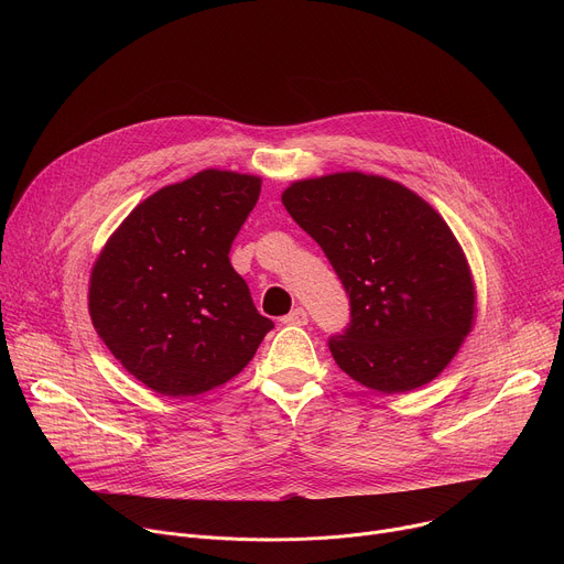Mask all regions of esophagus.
<instances>
[{
    "instance_id": "34e87169",
    "label": "esophagus",
    "mask_w": 564,
    "mask_h": 564,
    "mask_svg": "<svg viewBox=\"0 0 564 564\" xmlns=\"http://www.w3.org/2000/svg\"><path fill=\"white\" fill-rule=\"evenodd\" d=\"M281 322H283V324H300V327H302V324L308 322V313H306L302 306H297V308H292Z\"/></svg>"
}]
</instances>
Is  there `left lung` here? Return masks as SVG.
<instances>
[{"label": "left lung", "instance_id": "left-lung-1", "mask_svg": "<svg viewBox=\"0 0 564 564\" xmlns=\"http://www.w3.org/2000/svg\"><path fill=\"white\" fill-rule=\"evenodd\" d=\"M281 200L349 294L347 329L329 338L338 368L389 395L438 377L473 329L476 283L434 207L361 171L297 181Z\"/></svg>", "mask_w": 564, "mask_h": 564}]
</instances>
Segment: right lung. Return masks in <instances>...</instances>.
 <instances>
[{
    "label": "right lung",
    "instance_id": "1",
    "mask_svg": "<svg viewBox=\"0 0 564 564\" xmlns=\"http://www.w3.org/2000/svg\"><path fill=\"white\" fill-rule=\"evenodd\" d=\"M260 177L205 169L141 200L102 247L88 313L102 343L148 389L213 391L253 359L274 327L232 270L230 245Z\"/></svg>",
    "mask_w": 564,
    "mask_h": 564
}]
</instances>
